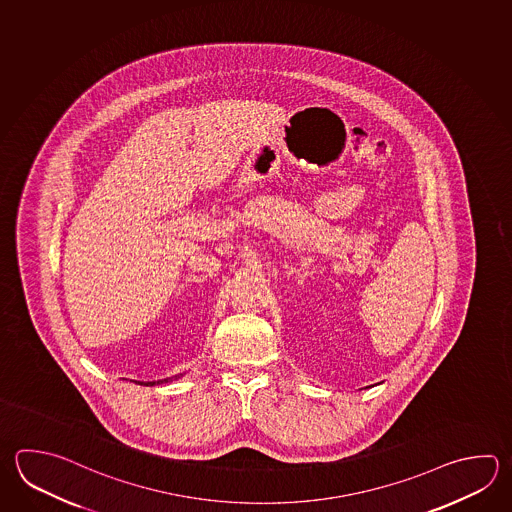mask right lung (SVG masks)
<instances>
[{
	"instance_id": "1",
	"label": "right lung",
	"mask_w": 512,
	"mask_h": 512,
	"mask_svg": "<svg viewBox=\"0 0 512 512\" xmlns=\"http://www.w3.org/2000/svg\"><path fill=\"white\" fill-rule=\"evenodd\" d=\"M143 383V381H141ZM158 383H161V381H158ZM143 385H156V381H147V383H143Z\"/></svg>"
}]
</instances>
